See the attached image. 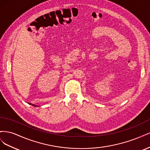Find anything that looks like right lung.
<instances>
[{"instance_id":"add662e5","label":"right lung","mask_w":150,"mask_h":150,"mask_svg":"<svg viewBox=\"0 0 150 150\" xmlns=\"http://www.w3.org/2000/svg\"><path fill=\"white\" fill-rule=\"evenodd\" d=\"M29 104H31V105H32V106H36V105H35V104H31V103H29Z\"/></svg>"}]
</instances>
